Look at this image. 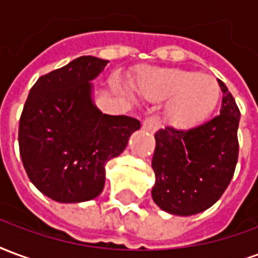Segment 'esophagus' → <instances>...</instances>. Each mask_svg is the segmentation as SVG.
Instances as JSON below:
<instances>
[{
    "instance_id": "obj_1",
    "label": "esophagus",
    "mask_w": 258,
    "mask_h": 258,
    "mask_svg": "<svg viewBox=\"0 0 258 258\" xmlns=\"http://www.w3.org/2000/svg\"><path fill=\"white\" fill-rule=\"evenodd\" d=\"M158 126H159V121H158V118H155V116H148V118H146L144 122H143V129L146 132H148V133H151V135L152 133H155Z\"/></svg>"
}]
</instances>
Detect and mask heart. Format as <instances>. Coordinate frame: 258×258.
Instances as JSON below:
<instances>
[{"label":"heart","instance_id":"b5f03b06","mask_svg":"<svg viewBox=\"0 0 258 258\" xmlns=\"http://www.w3.org/2000/svg\"><path fill=\"white\" fill-rule=\"evenodd\" d=\"M137 88L148 100H169L166 119L178 129H189L204 122L217 107L221 96L219 81L213 75L180 69L147 70Z\"/></svg>","mask_w":258,"mask_h":258}]
</instances>
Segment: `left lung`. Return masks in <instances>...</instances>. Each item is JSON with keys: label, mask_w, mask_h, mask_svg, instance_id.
<instances>
[{"label": "left lung", "mask_w": 258, "mask_h": 258, "mask_svg": "<svg viewBox=\"0 0 258 258\" xmlns=\"http://www.w3.org/2000/svg\"><path fill=\"white\" fill-rule=\"evenodd\" d=\"M220 115L188 131L173 127L155 133L152 169L154 202L168 213L192 216L213 206L224 194L238 162L240 111L228 88Z\"/></svg>", "instance_id": "8db88e82"}]
</instances>
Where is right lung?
<instances>
[{
  "mask_svg": "<svg viewBox=\"0 0 258 258\" xmlns=\"http://www.w3.org/2000/svg\"><path fill=\"white\" fill-rule=\"evenodd\" d=\"M108 60L81 56L39 77L19 122V150L30 181L56 202L99 197L106 163L118 157L140 122L103 114L92 100V82Z\"/></svg>",
  "mask_w": 258,
  "mask_h": 258,
  "instance_id": "obj_1",
  "label": "right lung"
}]
</instances>
